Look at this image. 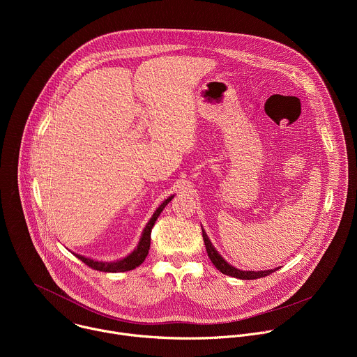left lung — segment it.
I'll list each match as a JSON object with an SVG mask.
<instances>
[{
    "instance_id": "1",
    "label": "left lung",
    "mask_w": 357,
    "mask_h": 357,
    "mask_svg": "<svg viewBox=\"0 0 357 357\" xmlns=\"http://www.w3.org/2000/svg\"><path fill=\"white\" fill-rule=\"evenodd\" d=\"M202 236H203V240H205V245H206V251H208V256L211 259V261L213 263V266L222 273V274H226V275H230V277H236V278H240V280H257V278H263V277H267L270 274H273L274 271H277L278 268H274V270H266V271H243V270H238L233 266H230L220 254L216 251V248L213 247L212 241L209 240L206 231L202 229Z\"/></svg>"
}]
</instances>
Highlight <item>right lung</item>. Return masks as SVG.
<instances>
[{"mask_svg": "<svg viewBox=\"0 0 357 357\" xmlns=\"http://www.w3.org/2000/svg\"><path fill=\"white\" fill-rule=\"evenodd\" d=\"M172 197H174V195L169 196L168 199H165L160 205V208L154 212V215H152V218L146 223V226H145V229H144V231L141 234V238H139L137 247L134 248V251H131L128 254L127 257H124L121 260H117V261L105 263V261H96V260L83 257V256H80V254H75V256L80 261H83L86 266H89L93 270H97V271H103V273H124V271L134 270L135 267L142 264V261L148 256V250H149V244H151V230H152V227H154V225H155L158 216L161 215V212L165 209V206L172 200Z\"/></svg>", "mask_w": 357, "mask_h": 357, "instance_id": "add662e5", "label": "right lung"}]
</instances>
